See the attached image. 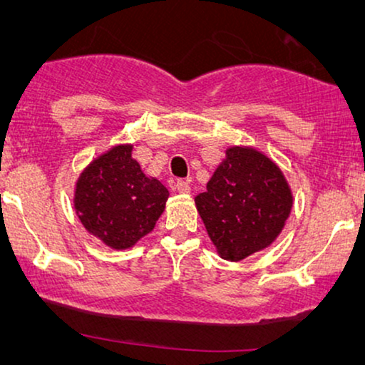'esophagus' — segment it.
<instances>
[{
    "label": "esophagus",
    "mask_w": 365,
    "mask_h": 365,
    "mask_svg": "<svg viewBox=\"0 0 365 365\" xmlns=\"http://www.w3.org/2000/svg\"><path fill=\"white\" fill-rule=\"evenodd\" d=\"M176 187H178V191L182 192V194L191 192V184H189V181H184V179H179Z\"/></svg>",
    "instance_id": "34e87169"
}]
</instances>
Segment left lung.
Returning <instances> with one entry per match:
<instances>
[{
	"mask_svg": "<svg viewBox=\"0 0 365 365\" xmlns=\"http://www.w3.org/2000/svg\"><path fill=\"white\" fill-rule=\"evenodd\" d=\"M206 187L194 201L226 261H242L271 246L292 211L294 196L281 168L251 146L227 148Z\"/></svg>",
	"mask_w": 365,
	"mask_h": 365,
	"instance_id": "obj_1",
	"label": "left lung"
}]
</instances>
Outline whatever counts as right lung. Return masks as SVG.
Returning <instances> with one entry per match:
<instances>
[{"label": "right lung", "instance_id": "obj_1", "mask_svg": "<svg viewBox=\"0 0 365 365\" xmlns=\"http://www.w3.org/2000/svg\"><path fill=\"white\" fill-rule=\"evenodd\" d=\"M131 153L133 144L113 146L84 168L74 187V209L84 229L116 251L153 231L169 197Z\"/></svg>", "mask_w": 365, "mask_h": 365}]
</instances>
